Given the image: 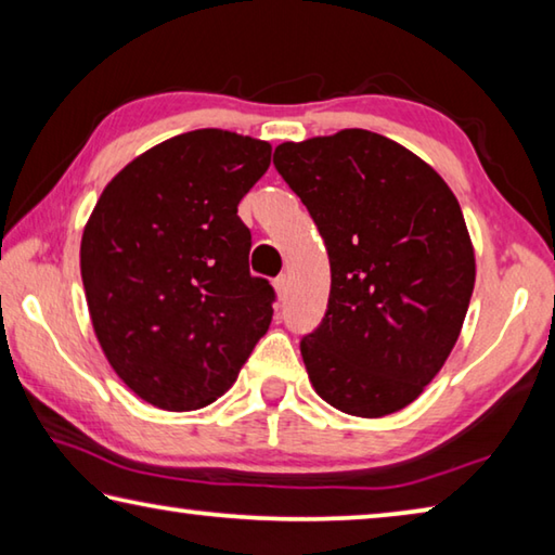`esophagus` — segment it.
<instances>
[{
  "instance_id": "34e87169",
  "label": "esophagus",
  "mask_w": 555,
  "mask_h": 555,
  "mask_svg": "<svg viewBox=\"0 0 555 555\" xmlns=\"http://www.w3.org/2000/svg\"><path fill=\"white\" fill-rule=\"evenodd\" d=\"M274 288H276V296L279 298H286V294H288V276L286 274H279L274 279Z\"/></svg>"
}]
</instances>
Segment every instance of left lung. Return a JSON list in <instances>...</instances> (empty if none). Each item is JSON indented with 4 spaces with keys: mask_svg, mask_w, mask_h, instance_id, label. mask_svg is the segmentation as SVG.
I'll return each mask as SVG.
<instances>
[{
    "mask_svg": "<svg viewBox=\"0 0 555 555\" xmlns=\"http://www.w3.org/2000/svg\"><path fill=\"white\" fill-rule=\"evenodd\" d=\"M274 166L331 259L325 318L300 340L315 391L362 418L409 406L443 367L473 296L457 198L416 154L367 129L279 144Z\"/></svg>",
    "mask_w": 555,
    "mask_h": 555,
    "instance_id": "1",
    "label": "left lung"
}]
</instances>
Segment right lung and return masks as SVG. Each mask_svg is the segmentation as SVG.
<instances>
[{
	"mask_svg": "<svg viewBox=\"0 0 555 555\" xmlns=\"http://www.w3.org/2000/svg\"><path fill=\"white\" fill-rule=\"evenodd\" d=\"M269 164L259 139L185 131L121 168L90 215L80 274L92 327L119 379L158 409L222 397L269 331L276 294L249 274L237 215Z\"/></svg>",
	"mask_w": 555,
	"mask_h": 555,
	"instance_id": "1",
	"label": "right lung"
}]
</instances>
